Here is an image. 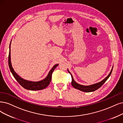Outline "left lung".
I'll return each mask as SVG.
<instances>
[{"label":"left lung","mask_w":123,"mask_h":123,"mask_svg":"<svg viewBox=\"0 0 123 123\" xmlns=\"http://www.w3.org/2000/svg\"><path fill=\"white\" fill-rule=\"evenodd\" d=\"M112 69H113V67L110 72V73L109 74L107 75V76H106L105 79L103 80L102 81H101L100 82H99L98 83L90 85V86H83V85H81L78 84L74 81V80L73 78V76H72L71 74L69 72L68 69V72L69 73L71 74V78H72L71 85L75 89H78V90L81 91L85 92H91L95 91H96V90L98 89L99 88H100L101 87V86L103 85V84L105 82V81L107 80L109 78V77H110V75H111L112 71Z\"/></svg>","instance_id":"8db88e82"}]
</instances>
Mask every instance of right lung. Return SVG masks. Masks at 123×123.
I'll use <instances>...</instances> for the list:
<instances>
[{"label":"right lung","mask_w":123,"mask_h":123,"mask_svg":"<svg viewBox=\"0 0 123 123\" xmlns=\"http://www.w3.org/2000/svg\"><path fill=\"white\" fill-rule=\"evenodd\" d=\"M11 42L10 44V51H9L8 55V66L11 70V72H12V75L16 80L24 88L29 90H40L44 89L46 87H47L49 84L50 82H51L53 71L59 64H57L56 65H55L49 72V74L46 78L42 80L38 81H31L25 80L21 78L19 75H18V74H17L16 72L15 71V70H13L12 67L11 61Z\"/></svg>","instance_id":"obj_1"}]
</instances>
